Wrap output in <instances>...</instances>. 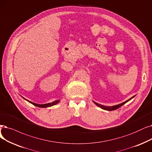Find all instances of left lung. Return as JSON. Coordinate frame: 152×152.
<instances>
[{
    "label": "left lung",
    "mask_w": 152,
    "mask_h": 152,
    "mask_svg": "<svg viewBox=\"0 0 152 152\" xmlns=\"http://www.w3.org/2000/svg\"><path fill=\"white\" fill-rule=\"evenodd\" d=\"M135 96H133V97H132L131 98H130L129 99H128L127 101H125V102H122V103H121V104H117V105H113V106H105V105H101V104H98V103H97V102H94V101H93V102H94V103L96 105H97L98 107H101V109H104V110H116V109H118V108L121 107L122 106V105H123L124 104H125V103L129 101L130 100H131L132 99L134 98Z\"/></svg>",
    "instance_id": "1"
}]
</instances>
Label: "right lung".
Here are the masks:
<instances>
[{"mask_svg":"<svg viewBox=\"0 0 152 152\" xmlns=\"http://www.w3.org/2000/svg\"><path fill=\"white\" fill-rule=\"evenodd\" d=\"M23 99H25V98H23ZM25 100H26V101H28V102H29L30 103L32 104L33 105H35V106H37V107H42V108H43V107H51V106H53V105H56V104H57L58 103L60 102V100H56V101H53V102H50V103H48V104H35V103H34V102H30V101H28V100H27V99H25Z\"/></svg>","mask_w":152,"mask_h":152,"instance_id":"add662e5","label":"right lung"}]
</instances>
